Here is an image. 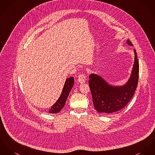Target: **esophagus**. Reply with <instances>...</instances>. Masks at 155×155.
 <instances>
[{
    "label": "esophagus",
    "instance_id": "obj_1",
    "mask_svg": "<svg viewBox=\"0 0 155 155\" xmlns=\"http://www.w3.org/2000/svg\"><path fill=\"white\" fill-rule=\"evenodd\" d=\"M85 80H86V76L84 74H80L78 76V81L80 83L82 84L85 83Z\"/></svg>",
    "mask_w": 155,
    "mask_h": 155
}]
</instances>
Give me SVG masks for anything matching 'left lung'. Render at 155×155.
<instances>
[{
  "mask_svg": "<svg viewBox=\"0 0 155 155\" xmlns=\"http://www.w3.org/2000/svg\"><path fill=\"white\" fill-rule=\"evenodd\" d=\"M126 44L133 46L130 40ZM134 60L131 74L128 80L121 85L108 83L100 75L92 73L89 75V87L95 110L99 113L110 114L125 107L131 100L137 88L139 67L137 57L134 49Z\"/></svg>",
  "mask_w": 155,
  "mask_h": 155,
  "instance_id": "obj_1",
  "label": "left lung"
}]
</instances>
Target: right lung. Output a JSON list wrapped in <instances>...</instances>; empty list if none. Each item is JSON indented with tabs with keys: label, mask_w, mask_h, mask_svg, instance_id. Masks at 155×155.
Masks as SVG:
<instances>
[{
	"label": "right lung",
	"mask_w": 155,
	"mask_h": 155,
	"mask_svg": "<svg viewBox=\"0 0 155 155\" xmlns=\"http://www.w3.org/2000/svg\"><path fill=\"white\" fill-rule=\"evenodd\" d=\"M74 84V78L71 77L65 80L62 91L60 95L59 98L55 103L54 105L51 106V108L49 110V113L56 114L59 113L61 109L64 107L67 97L69 95L70 91L71 90L73 85Z\"/></svg>",
	"instance_id": "1"
}]
</instances>
